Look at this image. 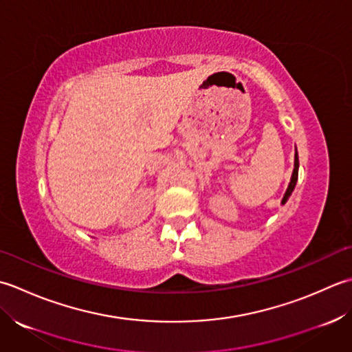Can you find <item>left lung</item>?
Masks as SVG:
<instances>
[{"label":"left lung","instance_id":"1","mask_svg":"<svg viewBox=\"0 0 352 352\" xmlns=\"http://www.w3.org/2000/svg\"><path fill=\"white\" fill-rule=\"evenodd\" d=\"M298 171H299V160H298V152H295V168H293L290 182H289V186H287V190H285V192H284V197H283V200H281V205H284V204L287 202V200H289V197L292 196L293 190H295L296 182H298Z\"/></svg>","mask_w":352,"mask_h":352}]
</instances>
